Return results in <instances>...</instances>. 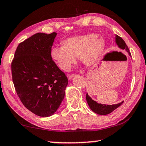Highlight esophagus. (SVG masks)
<instances>
[{"mask_svg":"<svg viewBox=\"0 0 146 146\" xmlns=\"http://www.w3.org/2000/svg\"><path fill=\"white\" fill-rule=\"evenodd\" d=\"M74 77V75H67V78L69 80H71V79Z\"/></svg>","mask_w":146,"mask_h":146,"instance_id":"34e87169","label":"esophagus"}]
</instances>
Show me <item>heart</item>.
Here are the masks:
<instances>
[{
    "mask_svg": "<svg viewBox=\"0 0 146 146\" xmlns=\"http://www.w3.org/2000/svg\"><path fill=\"white\" fill-rule=\"evenodd\" d=\"M104 46V38L89 33L67 38L63 45L52 47L50 55L60 69L69 71L77 56L85 65H93L102 55Z\"/></svg>",
    "mask_w": 146,
    "mask_h": 146,
    "instance_id": "obj_1",
    "label": "heart"
}]
</instances>
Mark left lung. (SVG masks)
Segmentation results:
<instances>
[{
    "label": "left lung",
    "instance_id": "left-lung-1",
    "mask_svg": "<svg viewBox=\"0 0 146 146\" xmlns=\"http://www.w3.org/2000/svg\"><path fill=\"white\" fill-rule=\"evenodd\" d=\"M115 42L118 46V47L121 48L122 50L125 49V51L129 54V56H131V53L128 48L127 44L123 40V38L120 37L118 35H115ZM86 100L87 104H88L89 108L93 112L96 113L97 114L99 115H108L109 113H111L113 111H114L115 109L121 106V105L123 103L121 102V103H119L117 104H113V105H106V104H98L96 101H94L91 99V97L89 96L88 93L86 94Z\"/></svg>",
    "mask_w": 146,
    "mask_h": 146
}]
</instances>
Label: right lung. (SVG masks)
<instances>
[{"mask_svg":"<svg viewBox=\"0 0 146 146\" xmlns=\"http://www.w3.org/2000/svg\"><path fill=\"white\" fill-rule=\"evenodd\" d=\"M56 33H38L21 42L11 64L13 81L21 102L40 117L53 115L65 94L68 79L50 55Z\"/></svg>","mask_w":146,"mask_h":146,"instance_id":"1","label":"right lung"}]
</instances>
